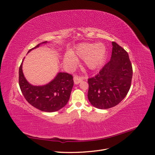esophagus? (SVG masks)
<instances>
[{
	"label": "esophagus",
	"instance_id": "1",
	"mask_svg": "<svg viewBox=\"0 0 155 155\" xmlns=\"http://www.w3.org/2000/svg\"><path fill=\"white\" fill-rule=\"evenodd\" d=\"M83 79V77H80V76H75L74 77V83L77 85V84H79L81 81H82V80Z\"/></svg>",
	"mask_w": 155,
	"mask_h": 155
}]
</instances>
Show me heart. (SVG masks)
<instances>
[{"instance_id":"heart-1","label":"heart","mask_w":155,"mask_h":155,"mask_svg":"<svg viewBox=\"0 0 155 155\" xmlns=\"http://www.w3.org/2000/svg\"><path fill=\"white\" fill-rule=\"evenodd\" d=\"M106 47L102 43H81L75 48L72 53L65 54L64 63L73 67L78 62L76 56L84 59L86 66L91 70L96 69L103 63L106 55Z\"/></svg>"}]
</instances>
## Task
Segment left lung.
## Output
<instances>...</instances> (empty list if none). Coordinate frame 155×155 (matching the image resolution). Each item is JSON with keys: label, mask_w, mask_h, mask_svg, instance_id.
I'll use <instances>...</instances> for the list:
<instances>
[{"label": "left lung", "mask_w": 155, "mask_h": 155, "mask_svg": "<svg viewBox=\"0 0 155 155\" xmlns=\"http://www.w3.org/2000/svg\"><path fill=\"white\" fill-rule=\"evenodd\" d=\"M110 60L97 75L88 79V99L97 109H107L122 101L129 91L133 68L128 53L112 42Z\"/></svg>", "instance_id": "obj_1"}]
</instances>
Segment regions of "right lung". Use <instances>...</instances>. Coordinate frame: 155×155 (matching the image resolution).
Instances as JSON below:
<instances>
[{
  "mask_svg": "<svg viewBox=\"0 0 155 155\" xmlns=\"http://www.w3.org/2000/svg\"><path fill=\"white\" fill-rule=\"evenodd\" d=\"M43 42L30 49L28 52ZM23 62V61H22ZM22 62L18 71V83L23 96L33 107L41 111L52 112L62 109L69 100L74 85L73 76L65 72H59L49 83L43 86H34L27 81L22 72Z\"/></svg>",
  "mask_w": 155,
  "mask_h": 155,
  "instance_id": "obj_1",
  "label": "right lung"
}]
</instances>
